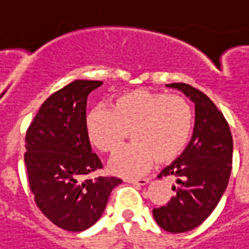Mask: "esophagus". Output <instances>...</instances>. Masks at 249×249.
Wrapping results in <instances>:
<instances>
[{"mask_svg": "<svg viewBox=\"0 0 249 249\" xmlns=\"http://www.w3.org/2000/svg\"><path fill=\"white\" fill-rule=\"evenodd\" d=\"M125 181L134 184V185H145V184L148 183V179H126Z\"/></svg>", "mask_w": 249, "mask_h": 249, "instance_id": "34e87169", "label": "esophagus"}]
</instances>
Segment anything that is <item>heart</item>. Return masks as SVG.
Returning <instances> with one entry per match:
<instances>
[{
    "mask_svg": "<svg viewBox=\"0 0 249 249\" xmlns=\"http://www.w3.org/2000/svg\"><path fill=\"white\" fill-rule=\"evenodd\" d=\"M192 128L193 110L185 97L145 88L123 93L110 110L98 107L86 116L88 139L101 152H115L131 131L134 143L108 162L112 173L125 178L142 175L155 161L173 162L187 147Z\"/></svg>",
    "mask_w": 249,
    "mask_h": 249,
    "instance_id": "1",
    "label": "heart"
}]
</instances>
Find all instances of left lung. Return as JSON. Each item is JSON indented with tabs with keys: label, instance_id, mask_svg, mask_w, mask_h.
I'll list each match as a JSON object with an SVG mask.
<instances>
[{
	"label": "left lung",
	"instance_id": "left-lung-1",
	"mask_svg": "<svg viewBox=\"0 0 249 249\" xmlns=\"http://www.w3.org/2000/svg\"><path fill=\"white\" fill-rule=\"evenodd\" d=\"M196 107L195 130L187 148L162 169L157 178H174L175 196L166 205L153 209V217L169 233H185L205 221L228 187L233 137L223 112L202 90L185 83H171Z\"/></svg>",
	"mask_w": 249,
	"mask_h": 249
}]
</instances>
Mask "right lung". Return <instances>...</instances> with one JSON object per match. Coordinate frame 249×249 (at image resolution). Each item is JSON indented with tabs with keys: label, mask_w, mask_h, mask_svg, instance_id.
Segmentation results:
<instances>
[{
	"label": "right lung",
	"mask_w": 249,
	"mask_h": 249,
	"mask_svg": "<svg viewBox=\"0 0 249 249\" xmlns=\"http://www.w3.org/2000/svg\"><path fill=\"white\" fill-rule=\"evenodd\" d=\"M102 86L98 80H75L44 101L26 130L24 162L30 192L40 212L68 231H83L101 217L115 177L87 175L104 169L92 153L86 130L87 98Z\"/></svg>",
	"instance_id": "obj_1"
}]
</instances>
